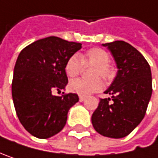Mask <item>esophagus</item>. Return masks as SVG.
<instances>
[{
    "label": "esophagus",
    "instance_id": "34e87169",
    "mask_svg": "<svg viewBox=\"0 0 158 158\" xmlns=\"http://www.w3.org/2000/svg\"><path fill=\"white\" fill-rule=\"evenodd\" d=\"M85 99V96H81V95L79 96V100H80L81 102H82V101H84Z\"/></svg>",
    "mask_w": 158,
    "mask_h": 158
}]
</instances>
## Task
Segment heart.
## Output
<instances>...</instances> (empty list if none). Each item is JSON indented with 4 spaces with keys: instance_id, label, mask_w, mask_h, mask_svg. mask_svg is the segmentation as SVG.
<instances>
[{
    "instance_id": "1",
    "label": "heart",
    "mask_w": 158,
    "mask_h": 158,
    "mask_svg": "<svg viewBox=\"0 0 158 158\" xmlns=\"http://www.w3.org/2000/svg\"><path fill=\"white\" fill-rule=\"evenodd\" d=\"M110 57L109 53L100 48H92L86 50L79 57L77 54L70 56L65 62V72L69 77H76L83 71L84 65H94L92 80L75 79L70 82L69 88L71 91L85 96L91 93L101 90L104 84L101 80V76L105 81L110 82L116 75V69L113 64L110 62Z\"/></svg>"
}]
</instances>
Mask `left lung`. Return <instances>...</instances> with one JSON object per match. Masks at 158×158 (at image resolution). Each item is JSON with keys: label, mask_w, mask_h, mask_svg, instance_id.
Instances as JSON below:
<instances>
[{"label": "left lung", "mask_w": 158, "mask_h": 158, "mask_svg": "<svg viewBox=\"0 0 158 158\" xmlns=\"http://www.w3.org/2000/svg\"><path fill=\"white\" fill-rule=\"evenodd\" d=\"M112 53L118 71L92 115L94 129L103 136L122 138L130 134L143 118L152 95V74L149 63L125 41L105 43Z\"/></svg>", "instance_id": "left-lung-1"}]
</instances>
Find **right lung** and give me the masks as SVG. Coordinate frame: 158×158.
Returning a JSON list of instances; mask_svg holds the SVG:
<instances>
[{
    "instance_id": "right-lung-1",
    "label": "right lung",
    "mask_w": 158,
    "mask_h": 158,
    "mask_svg": "<svg viewBox=\"0 0 158 158\" xmlns=\"http://www.w3.org/2000/svg\"><path fill=\"white\" fill-rule=\"evenodd\" d=\"M81 48V43L48 37L20 52L14 70L12 96L21 124L33 136L47 139L60 131L70 108L78 102L76 94L59 97L52 91L67 85L65 62Z\"/></svg>"
}]
</instances>
